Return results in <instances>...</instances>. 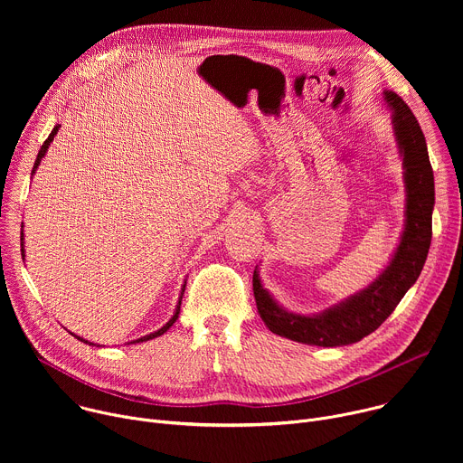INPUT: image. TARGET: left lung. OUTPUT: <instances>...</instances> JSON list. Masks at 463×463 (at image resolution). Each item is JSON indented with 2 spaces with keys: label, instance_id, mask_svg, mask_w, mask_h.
Here are the masks:
<instances>
[{
  "label": "left lung",
  "instance_id": "left-lung-1",
  "mask_svg": "<svg viewBox=\"0 0 463 463\" xmlns=\"http://www.w3.org/2000/svg\"><path fill=\"white\" fill-rule=\"evenodd\" d=\"M384 100L392 108L393 134L403 157L407 186V220L402 241L395 249L388 268L361 293L320 315H297L282 309L263 289L258 273L252 275V291L258 313L273 334L313 346H346L359 343L390 317L418 280L430 247L434 174L429 161L423 131L405 104L393 91H384Z\"/></svg>",
  "mask_w": 463,
  "mask_h": 463
}]
</instances>
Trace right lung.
I'll return each instance as SVG.
<instances>
[{
    "label": "right lung",
    "instance_id": "1",
    "mask_svg": "<svg viewBox=\"0 0 463 463\" xmlns=\"http://www.w3.org/2000/svg\"><path fill=\"white\" fill-rule=\"evenodd\" d=\"M56 131H58V126H54L52 128V131L49 134V137L43 141V145H42V148H40V152H38V157H36V161H34V168H33V174H34V170L38 168V165H40V161H42V157L45 156V152H47V148H49V145H51V141L54 139V136H56ZM22 240H24V231H22ZM22 256H24V241H22ZM183 293H184V286H183V291H181V297H179V302H177V307H175V313H174V317L161 327V329H157V332H154V334H150V335H145V337H141V339H137V341H134V343H143V341H150V339H156V337H159V335H163L166 329L177 320V317H179V309H181V298H183ZM77 337V335H75ZM79 341H82V343H86V345H91V343H88V341H84V339H80V337H77ZM95 346V345H93Z\"/></svg>",
    "mask_w": 463,
    "mask_h": 463
}]
</instances>
